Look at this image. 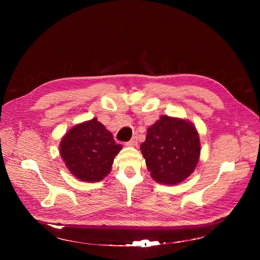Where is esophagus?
Instances as JSON below:
<instances>
[{"instance_id": "34e87169", "label": "esophagus", "mask_w": 260, "mask_h": 260, "mask_svg": "<svg viewBox=\"0 0 260 260\" xmlns=\"http://www.w3.org/2000/svg\"><path fill=\"white\" fill-rule=\"evenodd\" d=\"M127 145H129V146H137L138 145V138L137 137H133L129 142L127 143Z\"/></svg>"}]
</instances>
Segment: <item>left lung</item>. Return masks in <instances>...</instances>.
<instances>
[{"instance_id": "8db88e82", "label": "left lung", "mask_w": 260, "mask_h": 260, "mask_svg": "<svg viewBox=\"0 0 260 260\" xmlns=\"http://www.w3.org/2000/svg\"><path fill=\"white\" fill-rule=\"evenodd\" d=\"M140 149L156 182L175 185L194 172L201 155L200 136L191 121L162 115L148 127Z\"/></svg>"}]
</instances>
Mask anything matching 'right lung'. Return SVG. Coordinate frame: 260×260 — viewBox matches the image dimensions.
Returning a JSON list of instances; mask_svg holds the SVG:
<instances>
[{
	"mask_svg": "<svg viewBox=\"0 0 260 260\" xmlns=\"http://www.w3.org/2000/svg\"><path fill=\"white\" fill-rule=\"evenodd\" d=\"M121 148L95 117L74 125L59 143L60 157L70 174L84 182H99L107 177Z\"/></svg>",
	"mask_w": 260,
	"mask_h": 260,
	"instance_id": "right-lung-1",
	"label": "right lung"
}]
</instances>
